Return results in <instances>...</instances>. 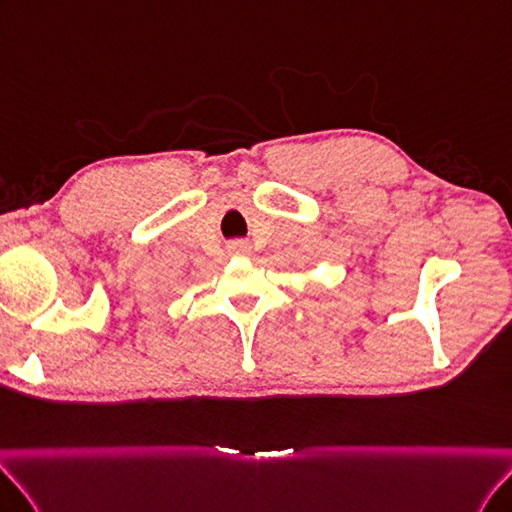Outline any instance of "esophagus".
<instances>
[{
  "label": "esophagus",
  "mask_w": 512,
  "mask_h": 512,
  "mask_svg": "<svg viewBox=\"0 0 512 512\" xmlns=\"http://www.w3.org/2000/svg\"><path fill=\"white\" fill-rule=\"evenodd\" d=\"M230 252H234V254H249V245L236 241V243L230 245Z\"/></svg>",
  "instance_id": "1"
}]
</instances>
